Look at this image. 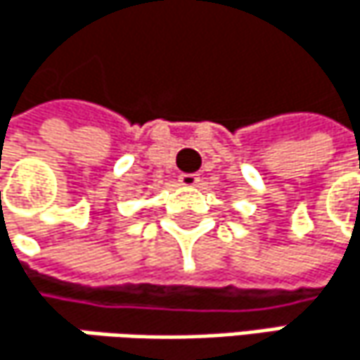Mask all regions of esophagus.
<instances>
[{"label": "esophagus", "instance_id": "esophagus-1", "mask_svg": "<svg viewBox=\"0 0 360 360\" xmlns=\"http://www.w3.org/2000/svg\"><path fill=\"white\" fill-rule=\"evenodd\" d=\"M179 183L183 187H195L200 183V177L193 173H183V175H179Z\"/></svg>", "mask_w": 360, "mask_h": 360}]
</instances>
